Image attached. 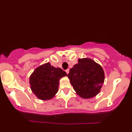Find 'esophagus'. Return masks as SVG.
I'll return each instance as SVG.
<instances>
[{"label": "esophagus", "mask_w": 132, "mask_h": 132, "mask_svg": "<svg viewBox=\"0 0 132 132\" xmlns=\"http://www.w3.org/2000/svg\"><path fill=\"white\" fill-rule=\"evenodd\" d=\"M65 71H66V73L68 74L69 73V69H67V70H65Z\"/></svg>", "instance_id": "1"}]
</instances>
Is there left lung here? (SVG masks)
<instances>
[{
  "label": "left lung",
  "instance_id": "8db88e82",
  "mask_svg": "<svg viewBox=\"0 0 132 132\" xmlns=\"http://www.w3.org/2000/svg\"><path fill=\"white\" fill-rule=\"evenodd\" d=\"M68 76L77 94L84 99L99 94L104 81L102 66L89 58L78 59V63L70 70Z\"/></svg>",
  "mask_w": 132,
  "mask_h": 132
}]
</instances>
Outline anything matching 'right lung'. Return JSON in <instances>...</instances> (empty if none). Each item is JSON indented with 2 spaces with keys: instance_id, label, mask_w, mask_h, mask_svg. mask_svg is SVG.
I'll list each match as a JSON object with an SVG mask.
<instances>
[{
  "instance_id": "add662e5",
  "label": "right lung",
  "mask_w": 132,
  "mask_h": 132,
  "mask_svg": "<svg viewBox=\"0 0 132 132\" xmlns=\"http://www.w3.org/2000/svg\"><path fill=\"white\" fill-rule=\"evenodd\" d=\"M68 74L61 68H55L50 63L36 68L29 78L30 88L38 99H52L57 93L59 80Z\"/></svg>"
}]
</instances>
